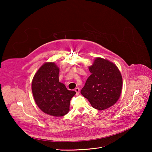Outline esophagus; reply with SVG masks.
I'll return each instance as SVG.
<instances>
[{
  "label": "esophagus",
  "instance_id": "obj_1",
  "mask_svg": "<svg viewBox=\"0 0 152 152\" xmlns=\"http://www.w3.org/2000/svg\"><path fill=\"white\" fill-rule=\"evenodd\" d=\"M75 91L76 92V94H77V95H78V94H79V93H80V89H79V88H76V89H75Z\"/></svg>",
  "mask_w": 152,
  "mask_h": 152
}]
</instances>
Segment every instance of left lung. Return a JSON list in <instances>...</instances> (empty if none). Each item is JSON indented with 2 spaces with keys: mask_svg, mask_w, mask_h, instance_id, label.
Instances as JSON below:
<instances>
[{
  "mask_svg": "<svg viewBox=\"0 0 152 152\" xmlns=\"http://www.w3.org/2000/svg\"><path fill=\"white\" fill-rule=\"evenodd\" d=\"M89 70L91 74L81 94L95 109L105 110L114 105L122 89V77L118 68L110 61L98 57Z\"/></svg>",
  "mask_w": 152,
  "mask_h": 152,
  "instance_id": "left-lung-1",
  "label": "left lung"
}]
</instances>
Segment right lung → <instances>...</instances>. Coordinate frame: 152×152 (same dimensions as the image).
I'll list each match as a JSON object with an SVG mask.
<instances>
[{"instance_id": "obj_1", "label": "right lung", "mask_w": 152, "mask_h": 152, "mask_svg": "<svg viewBox=\"0 0 152 152\" xmlns=\"http://www.w3.org/2000/svg\"><path fill=\"white\" fill-rule=\"evenodd\" d=\"M59 69L54 63H46L35 74L32 82L34 101L46 114L60 117L69 111L70 99L76 94L59 80Z\"/></svg>"}]
</instances>
